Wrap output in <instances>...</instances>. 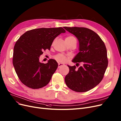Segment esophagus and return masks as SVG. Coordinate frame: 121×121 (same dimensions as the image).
Listing matches in <instances>:
<instances>
[{
    "mask_svg": "<svg viewBox=\"0 0 121 121\" xmlns=\"http://www.w3.org/2000/svg\"><path fill=\"white\" fill-rule=\"evenodd\" d=\"M65 64H62V63H59L58 64V68H60V67H61V66H62V65H64Z\"/></svg>",
    "mask_w": 121,
    "mask_h": 121,
    "instance_id": "obj_1",
    "label": "esophagus"
}]
</instances>
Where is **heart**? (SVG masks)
Wrapping results in <instances>:
<instances>
[{"instance_id":"heart-1","label":"heart","mask_w":121,"mask_h":121,"mask_svg":"<svg viewBox=\"0 0 121 121\" xmlns=\"http://www.w3.org/2000/svg\"><path fill=\"white\" fill-rule=\"evenodd\" d=\"M65 41H68V42H70V41H77V39L76 37L73 35H69L67 37H66L65 39ZM56 59L60 62H64L66 60V57L65 56L62 55H57L55 57Z\"/></svg>"}]
</instances>
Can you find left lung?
<instances>
[{
  "instance_id": "8db88e82",
  "label": "left lung",
  "mask_w": 121,
  "mask_h": 121,
  "mask_svg": "<svg viewBox=\"0 0 121 121\" xmlns=\"http://www.w3.org/2000/svg\"><path fill=\"white\" fill-rule=\"evenodd\" d=\"M76 36L79 41V52L72 60L82 62L78 69L69 66L65 77V84L77 92H86L97 86L103 80L108 65L107 49L99 35L90 29L79 27H64Z\"/></svg>"
}]
</instances>
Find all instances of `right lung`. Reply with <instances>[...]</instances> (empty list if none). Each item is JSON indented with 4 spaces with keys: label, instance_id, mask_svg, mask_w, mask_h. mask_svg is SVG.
Masks as SVG:
<instances>
[{
    "label": "right lung",
    "instance_id": "1",
    "mask_svg": "<svg viewBox=\"0 0 121 121\" xmlns=\"http://www.w3.org/2000/svg\"><path fill=\"white\" fill-rule=\"evenodd\" d=\"M65 32L62 27L40 28L27 31L19 37L14 47L12 61L22 84L33 89L48 84L57 68V62L50 59L47 64L41 63L39 56L44 51L50 50L56 37Z\"/></svg>",
    "mask_w": 121,
    "mask_h": 121
}]
</instances>
